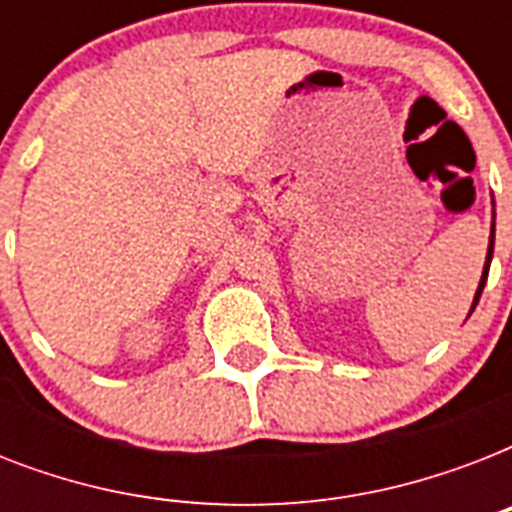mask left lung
Here are the masks:
<instances>
[{"mask_svg":"<svg viewBox=\"0 0 512 512\" xmlns=\"http://www.w3.org/2000/svg\"><path fill=\"white\" fill-rule=\"evenodd\" d=\"M492 252H494V223H492V236H489V252H486V263H484V273H481V284L476 289V297H473V308L470 313L476 311L478 300H481V292H484V284H486V276H489V263H492Z\"/></svg>","mask_w":512,"mask_h":512,"instance_id":"8db88e82","label":"left lung"}]
</instances>
